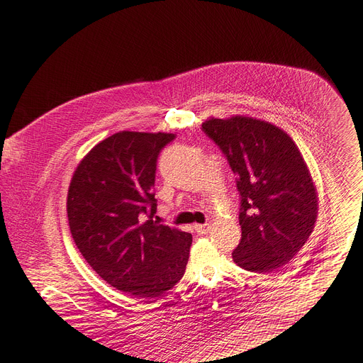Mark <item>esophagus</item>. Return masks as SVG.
<instances>
[{"label": "esophagus", "instance_id": "34e87169", "mask_svg": "<svg viewBox=\"0 0 363 363\" xmlns=\"http://www.w3.org/2000/svg\"><path fill=\"white\" fill-rule=\"evenodd\" d=\"M194 228H196V232H197L199 235H206V233H208V232H210V229H211V226H210L208 223H204V225H196Z\"/></svg>", "mask_w": 363, "mask_h": 363}]
</instances>
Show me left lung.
Instances as JSON below:
<instances>
[{
	"mask_svg": "<svg viewBox=\"0 0 363 363\" xmlns=\"http://www.w3.org/2000/svg\"><path fill=\"white\" fill-rule=\"evenodd\" d=\"M203 131L236 175L242 238L233 261L248 272L273 273L311 236L318 216L317 186L286 131L245 115L208 118Z\"/></svg>",
	"mask_w": 363,
	"mask_h": 363,
	"instance_id": "1",
	"label": "left lung"
}]
</instances>
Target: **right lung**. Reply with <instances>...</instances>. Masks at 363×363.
Returning a JSON list of instances; mask_svg holds the SVG:
<instances>
[{
	"label": "right lung",
	"instance_id": "add662e5",
	"mask_svg": "<svg viewBox=\"0 0 363 363\" xmlns=\"http://www.w3.org/2000/svg\"><path fill=\"white\" fill-rule=\"evenodd\" d=\"M171 133L119 131L80 160L67 214L90 267L118 291L153 299L184 276L192 235L153 220L155 177Z\"/></svg>",
	"mask_w": 363,
	"mask_h": 363
}]
</instances>
